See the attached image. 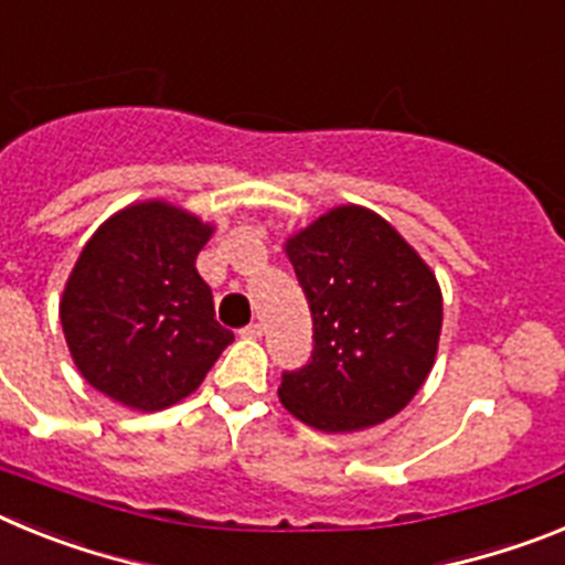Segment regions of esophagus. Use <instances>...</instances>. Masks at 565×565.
<instances>
[{
	"mask_svg": "<svg viewBox=\"0 0 565 565\" xmlns=\"http://www.w3.org/2000/svg\"><path fill=\"white\" fill-rule=\"evenodd\" d=\"M239 333H243L246 339H259V337H263V326H259V322H248V326L243 328Z\"/></svg>",
	"mask_w": 565,
	"mask_h": 565,
	"instance_id": "34e87169",
	"label": "esophagus"
}]
</instances>
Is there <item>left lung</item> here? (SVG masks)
<instances>
[{
    "label": "left lung",
    "mask_w": 565,
    "mask_h": 565,
    "mask_svg": "<svg viewBox=\"0 0 565 565\" xmlns=\"http://www.w3.org/2000/svg\"><path fill=\"white\" fill-rule=\"evenodd\" d=\"M313 319L308 364L282 373L299 422L351 433L393 418L436 362L441 291L424 259L379 214L339 206L288 239Z\"/></svg>",
    "instance_id": "obj_1"
}]
</instances>
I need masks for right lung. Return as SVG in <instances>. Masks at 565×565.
Returning <instances> with one entry per match:
<instances>
[{"mask_svg":"<svg viewBox=\"0 0 565 565\" xmlns=\"http://www.w3.org/2000/svg\"><path fill=\"white\" fill-rule=\"evenodd\" d=\"M212 228L169 203L109 217L78 257L62 299L73 362L96 391L132 411H163L209 373L234 333L194 259Z\"/></svg>","mask_w":565,"mask_h":565,"instance_id":"1","label":"right lung"}]
</instances>
